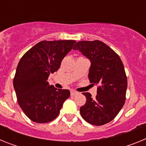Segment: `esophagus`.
<instances>
[{
  "label": "esophagus",
  "instance_id": "34e87169",
  "mask_svg": "<svg viewBox=\"0 0 146 146\" xmlns=\"http://www.w3.org/2000/svg\"><path fill=\"white\" fill-rule=\"evenodd\" d=\"M77 94H78V92H77V91H71V95H72V96H75Z\"/></svg>",
  "mask_w": 146,
  "mask_h": 146
}]
</instances>
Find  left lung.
Instances as JSON below:
<instances>
[{"label": "left lung", "instance_id": "8db88e82", "mask_svg": "<svg viewBox=\"0 0 146 146\" xmlns=\"http://www.w3.org/2000/svg\"><path fill=\"white\" fill-rule=\"evenodd\" d=\"M73 50H78L90 59L89 80L98 86L95 98L83 93L86 104L80 109L85 121L95 126L109 123L115 118L126 100L127 77L119 55L104 42H78Z\"/></svg>", "mask_w": 146, "mask_h": 146}]
</instances>
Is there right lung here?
<instances>
[{
	"label": "right lung",
	"mask_w": 146,
	"mask_h": 146,
	"mask_svg": "<svg viewBox=\"0 0 146 146\" xmlns=\"http://www.w3.org/2000/svg\"><path fill=\"white\" fill-rule=\"evenodd\" d=\"M75 43L74 40H44L20 59L13 85L18 104L31 121L38 123L52 121L70 96L69 90H57L47 80L50 73L58 70L62 60Z\"/></svg>",
	"instance_id": "obj_1"
}]
</instances>
